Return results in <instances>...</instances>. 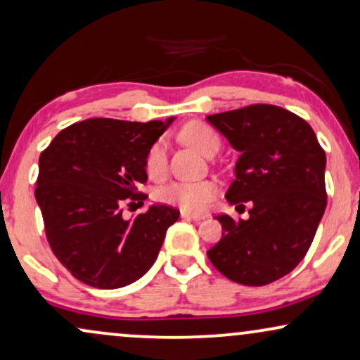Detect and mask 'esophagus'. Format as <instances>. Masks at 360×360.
<instances>
[{
    "label": "esophagus",
    "mask_w": 360,
    "mask_h": 360,
    "mask_svg": "<svg viewBox=\"0 0 360 360\" xmlns=\"http://www.w3.org/2000/svg\"><path fill=\"white\" fill-rule=\"evenodd\" d=\"M181 217H183V219H189V221H195V222L204 219L202 214H191V212H186V211H181Z\"/></svg>",
    "instance_id": "obj_1"
}]
</instances>
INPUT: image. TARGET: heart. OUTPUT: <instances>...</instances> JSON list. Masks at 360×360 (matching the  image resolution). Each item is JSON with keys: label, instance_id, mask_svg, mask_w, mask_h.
I'll use <instances>...</instances> for the list:
<instances>
[{"label": "heart", "instance_id": "heart-1", "mask_svg": "<svg viewBox=\"0 0 360 360\" xmlns=\"http://www.w3.org/2000/svg\"><path fill=\"white\" fill-rule=\"evenodd\" d=\"M181 138L199 153L212 156L219 151L221 139L211 126L199 121H191L181 131ZM148 176L151 179H162L167 172V144L165 139H158L149 148L144 159ZM217 194V184L214 181H172L156 191L159 202L171 204L186 212H202Z\"/></svg>", "mask_w": 360, "mask_h": 360}]
</instances>
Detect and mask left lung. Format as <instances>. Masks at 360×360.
<instances>
[{
  "instance_id": "1",
  "label": "left lung",
  "mask_w": 360,
  "mask_h": 360,
  "mask_svg": "<svg viewBox=\"0 0 360 360\" xmlns=\"http://www.w3.org/2000/svg\"><path fill=\"white\" fill-rule=\"evenodd\" d=\"M206 120L240 153L226 199L252 202L249 219L216 217L222 238L207 257L238 284H271L302 261L324 216L326 153L302 117L272 104Z\"/></svg>"
}]
</instances>
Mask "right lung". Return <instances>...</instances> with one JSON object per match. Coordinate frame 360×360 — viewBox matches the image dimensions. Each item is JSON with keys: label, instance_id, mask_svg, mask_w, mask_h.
Wrapping results in <instances>:
<instances>
[{"label": "right lung", "instance_id": "1", "mask_svg": "<svg viewBox=\"0 0 360 360\" xmlns=\"http://www.w3.org/2000/svg\"><path fill=\"white\" fill-rule=\"evenodd\" d=\"M174 117L131 122L93 117L65 127L39 156L36 202L49 248L76 279L98 289L124 288L156 261L179 211L151 206L122 217L126 199H144V159Z\"/></svg>", "mask_w": 360, "mask_h": 360}]
</instances>
